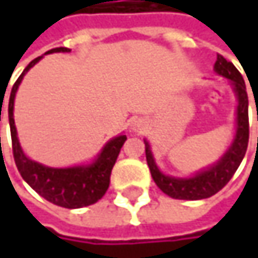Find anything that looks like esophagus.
<instances>
[{
    "instance_id": "34e87169",
    "label": "esophagus",
    "mask_w": 258,
    "mask_h": 258,
    "mask_svg": "<svg viewBox=\"0 0 258 258\" xmlns=\"http://www.w3.org/2000/svg\"><path fill=\"white\" fill-rule=\"evenodd\" d=\"M143 125H145V124H143L142 121H134L133 125H131V128L134 130V131H142V130H143Z\"/></svg>"
}]
</instances>
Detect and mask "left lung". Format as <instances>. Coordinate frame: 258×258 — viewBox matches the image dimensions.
Wrapping results in <instances>:
<instances>
[{"label":"left lung","mask_w":258,"mask_h":258,"mask_svg":"<svg viewBox=\"0 0 258 258\" xmlns=\"http://www.w3.org/2000/svg\"><path fill=\"white\" fill-rule=\"evenodd\" d=\"M215 72L230 80L233 91L237 97V109H236V134L233 139V143L227 152L220 158L218 163L208 167L206 170H202L196 173L191 178H173L167 176L160 172V169L155 164V160L151 152L149 143L145 140V152H146V161L152 175V179L155 180L157 186L167 194L172 199L179 200H200L208 199L214 194H217L221 188L227 185V182L232 179L234 172L237 170L239 164L242 163L246 148H248V139H249V122H248V94L245 88V82L242 75L237 72V69L230 61H227L224 56L217 55V62L214 66ZM258 119V115H257Z\"/></svg>","instance_id":"obj_1"}]
</instances>
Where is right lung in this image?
Masks as SVG:
<instances>
[{
  "label": "right lung",
  "instance_id": "1",
  "mask_svg": "<svg viewBox=\"0 0 258 258\" xmlns=\"http://www.w3.org/2000/svg\"><path fill=\"white\" fill-rule=\"evenodd\" d=\"M53 52H70V49L55 47V49L47 50L46 53H53ZM41 58L43 56H38L26 66L24 73L15 82L12 92H10L9 122H10L12 148H13V157H15L16 167L24 180L35 192H38L41 197H44L47 202H50L56 206H62L67 209H78V208L94 205L106 194V191L109 188L112 169L116 163V158L121 152L124 142L127 140V136L121 134V136L109 140L106 143V146L101 149V152L98 154L97 160L88 166L53 169V167H46L40 163L29 160L24 154L19 139H18L15 118H13V109H15L16 91L25 76V73L31 67H34Z\"/></svg>",
  "mask_w": 258,
  "mask_h": 258
}]
</instances>
